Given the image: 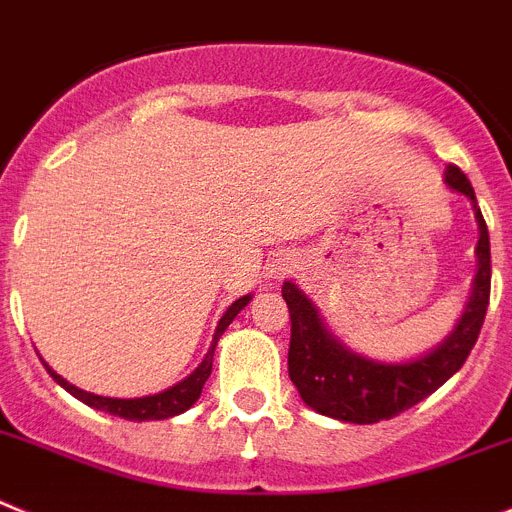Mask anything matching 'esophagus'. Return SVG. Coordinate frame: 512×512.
Here are the masks:
<instances>
[{"instance_id":"34e87169","label":"esophagus","mask_w":512,"mask_h":512,"mask_svg":"<svg viewBox=\"0 0 512 512\" xmlns=\"http://www.w3.org/2000/svg\"><path fill=\"white\" fill-rule=\"evenodd\" d=\"M293 265H296V262L290 260V257H278V260L270 265V273H267V278H273V280L285 278L288 273H293Z\"/></svg>"}]
</instances>
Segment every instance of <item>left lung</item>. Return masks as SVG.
I'll return each mask as SVG.
<instances>
[{"instance_id":"1","label":"left lung","mask_w":512,"mask_h":512,"mask_svg":"<svg viewBox=\"0 0 512 512\" xmlns=\"http://www.w3.org/2000/svg\"><path fill=\"white\" fill-rule=\"evenodd\" d=\"M444 183L472 201L474 219L480 227L474 250L477 273L462 319L444 342L426 354L405 362H380L352 352L326 329L311 298L296 283H283V298L290 313L288 375L303 403L321 416L344 423L388 421L439 390L472 352L490 303V234L474 199L472 183L457 165L446 168Z\"/></svg>"}]
</instances>
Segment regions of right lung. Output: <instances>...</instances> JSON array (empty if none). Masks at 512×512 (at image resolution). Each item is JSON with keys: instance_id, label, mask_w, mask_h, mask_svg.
<instances>
[{"instance_id": "add662e5", "label": "right lung", "mask_w": 512, "mask_h": 512, "mask_svg": "<svg viewBox=\"0 0 512 512\" xmlns=\"http://www.w3.org/2000/svg\"><path fill=\"white\" fill-rule=\"evenodd\" d=\"M250 301H252V296H242L227 308V313H224L222 319H219V324H216L214 339H211V347H209V352H206L204 362H201V365L196 367L191 375L183 377L181 382H176L173 388L163 390V393L145 395V398H104V395H94V393H86V390L76 388V385H71L68 380H63L58 372L50 370L45 362L43 365H45V370L50 372V377H53V380L58 382L63 390H68L73 398H78L81 403L89 405V408H96V411L109 413V416L127 418V421H163V418L181 416L183 411H188V408H191V405L199 400L201 390H204V382L209 380L216 342L222 339L224 329L232 324L234 316H237V313L242 311V308H245Z\"/></svg>"}]
</instances>
